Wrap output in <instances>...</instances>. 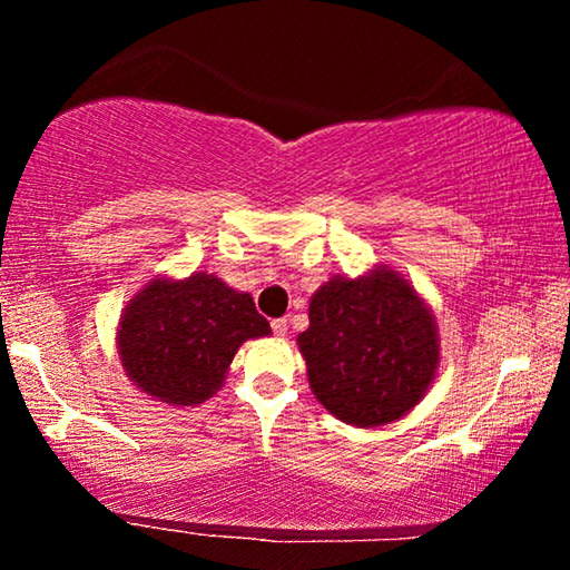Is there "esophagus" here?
Segmentation results:
<instances>
[{
  "mask_svg": "<svg viewBox=\"0 0 570 570\" xmlns=\"http://www.w3.org/2000/svg\"><path fill=\"white\" fill-rule=\"evenodd\" d=\"M272 330L276 336H286V330H288V322L286 320H274L272 322Z\"/></svg>",
  "mask_w": 570,
  "mask_h": 570,
  "instance_id": "1",
  "label": "esophagus"
}]
</instances>
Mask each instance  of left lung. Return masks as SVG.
Instances as JSON below:
<instances>
[{
	"label": "left lung",
	"instance_id": "left-lung-1",
	"mask_svg": "<svg viewBox=\"0 0 570 570\" xmlns=\"http://www.w3.org/2000/svg\"><path fill=\"white\" fill-rule=\"evenodd\" d=\"M314 397L354 428L397 422L430 392L440 366L438 322L392 266L332 276L296 336Z\"/></svg>",
	"mask_w": 570,
	"mask_h": 570
}]
</instances>
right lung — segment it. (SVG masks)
<instances>
[{
	"mask_svg": "<svg viewBox=\"0 0 570 570\" xmlns=\"http://www.w3.org/2000/svg\"><path fill=\"white\" fill-rule=\"evenodd\" d=\"M272 334L254 298L224 278L196 272L156 276L122 308L120 364L150 400L190 407L214 397L246 340Z\"/></svg>",
	"mask_w": 570,
	"mask_h": 570,
	"instance_id": "add662e5",
	"label": "right lung"
}]
</instances>
